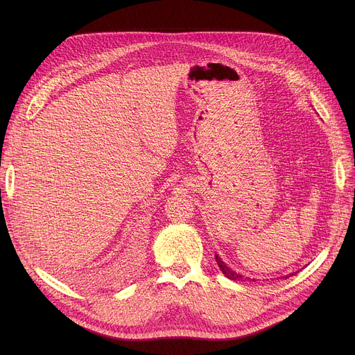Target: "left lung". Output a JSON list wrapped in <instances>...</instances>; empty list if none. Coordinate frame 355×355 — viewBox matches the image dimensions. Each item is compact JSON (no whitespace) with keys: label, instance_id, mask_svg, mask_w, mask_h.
Instances as JSON below:
<instances>
[{"label":"left lung","instance_id":"8db88e82","mask_svg":"<svg viewBox=\"0 0 355 355\" xmlns=\"http://www.w3.org/2000/svg\"><path fill=\"white\" fill-rule=\"evenodd\" d=\"M216 262H217V265H218L220 270L223 272V275H225L226 277H229L230 281H237V282H243V281H246V277H245V276H241V275H239V273L233 272L230 268H227V266L225 265V262H223V260H221L218 256H216ZM292 275H295V273L286 275V277H289V276H292ZM286 277H285V279H286Z\"/></svg>","mask_w":355,"mask_h":355}]
</instances>
